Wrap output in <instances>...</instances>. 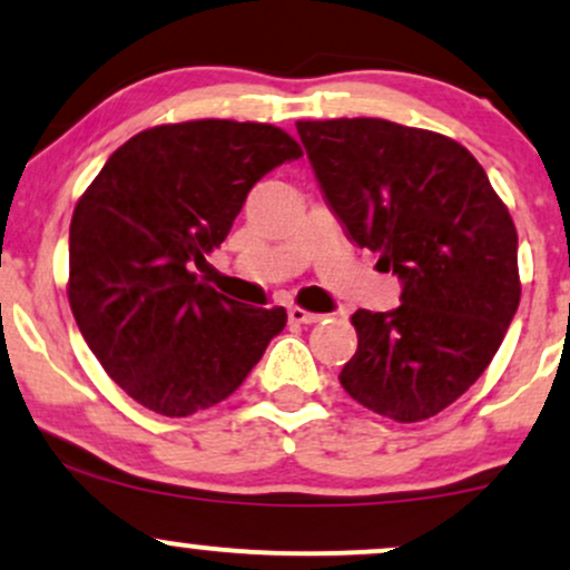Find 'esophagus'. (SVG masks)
<instances>
[{
  "label": "esophagus",
  "mask_w": 570,
  "mask_h": 570,
  "mask_svg": "<svg viewBox=\"0 0 570 570\" xmlns=\"http://www.w3.org/2000/svg\"><path fill=\"white\" fill-rule=\"evenodd\" d=\"M318 313H311V311H305V307H299V305H292L289 307V322L292 324H316L318 322Z\"/></svg>",
  "instance_id": "obj_1"
}]
</instances>
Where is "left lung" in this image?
<instances>
[{
  "label": "left lung",
  "instance_id": "1",
  "mask_svg": "<svg viewBox=\"0 0 570 570\" xmlns=\"http://www.w3.org/2000/svg\"><path fill=\"white\" fill-rule=\"evenodd\" d=\"M297 134L353 244L402 281L394 311H356L340 383L399 423L426 421L485 372L517 305V230L466 147L381 117L299 120Z\"/></svg>",
  "mask_w": 570,
  "mask_h": 570
}]
</instances>
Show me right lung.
Wrapping results in <instances>:
<instances>
[{
	"mask_svg": "<svg viewBox=\"0 0 570 570\" xmlns=\"http://www.w3.org/2000/svg\"><path fill=\"white\" fill-rule=\"evenodd\" d=\"M303 149L267 122L189 120L109 155L69 227V305L85 343L130 399L187 417L227 399L286 326L193 267L230 233L248 189Z\"/></svg>",
	"mask_w": 570,
	"mask_h": 570,
	"instance_id": "right-lung-1",
	"label": "right lung"
}]
</instances>
